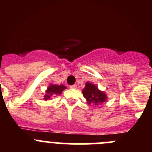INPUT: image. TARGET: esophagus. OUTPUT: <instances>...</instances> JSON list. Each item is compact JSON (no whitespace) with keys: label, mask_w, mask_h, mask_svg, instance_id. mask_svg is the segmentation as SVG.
I'll return each mask as SVG.
<instances>
[{"label":"esophagus","mask_w":152,"mask_h":152,"mask_svg":"<svg viewBox=\"0 0 152 152\" xmlns=\"http://www.w3.org/2000/svg\"><path fill=\"white\" fill-rule=\"evenodd\" d=\"M69 87H70L71 89H76V87H77V86H76V85H71Z\"/></svg>","instance_id":"1"}]
</instances>
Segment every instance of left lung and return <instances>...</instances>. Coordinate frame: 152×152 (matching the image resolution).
<instances>
[{"instance_id":"1","label":"left lung","mask_w":152,"mask_h":152,"mask_svg":"<svg viewBox=\"0 0 152 152\" xmlns=\"http://www.w3.org/2000/svg\"><path fill=\"white\" fill-rule=\"evenodd\" d=\"M82 92L89 104H94L95 105H98L99 104H102L107 98L104 92L100 91L95 85L89 82L86 83L85 88Z\"/></svg>"}]
</instances>
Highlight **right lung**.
I'll return each instance as SVG.
<instances>
[{
	"label": "right lung",
	"mask_w": 152,
	"mask_h": 152,
	"mask_svg": "<svg viewBox=\"0 0 152 152\" xmlns=\"http://www.w3.org/2000/svg\"><path fill=\"white\" fill-rule=\"evenodd\" d=\"M65 89H66V86H65L64 85L50 84L48 87V89L45 92L46 94L44 96L45 100L47 101L48 99H52L53 97L56 96V95H60Z\"/></svg>",
	"instance_id": "1"
}]
</instances>
